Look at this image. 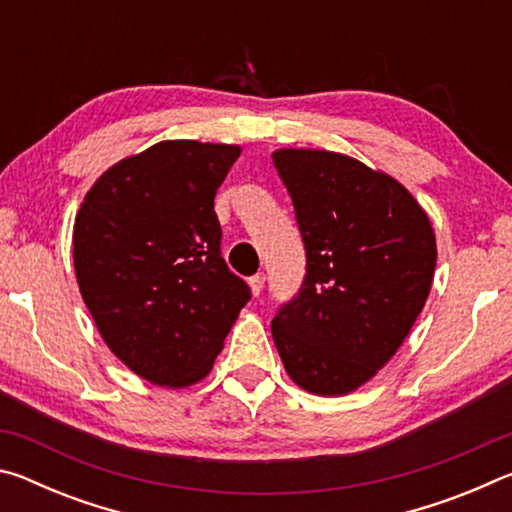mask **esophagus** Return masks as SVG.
I'll list each match as a JSON object with an SVG mask.
<instances>
[{
	"label": "esophagus",
	"instance_id": "34e87169",
	"mask_svg": "<svg viewBox=\"0 0 512 512\" xmlns=\"http://www.w3.org/2000/svg\"><path fill=\"white\" fill-rule=\"evenodd\" d=\"M264 282H266V275L264 273H257V275L250 277L248 284H250V291H253V296H259V293H262Z\"/></svg>",
	"mask_w": 512,
	"mask_h": 512
}]
</instances>
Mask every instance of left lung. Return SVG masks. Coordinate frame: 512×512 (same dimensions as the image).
Listing matches in <instances>:
<instances>
[{"mask_svg": "<svg viewBox=\"0 0 512 512\" xmlns=\"http://www.w3.org/2000/svg\"><path fill=\"white\" fill-rule=\"evenodd\" d=\"M307 250L300 293L273 318L287 375L348 395L393 359L429 298L436 235L400 180L350 155L277 149Z\"/></svg>", "mask_w": 512, "mask_h": 512, "instance_id": "1", "label": "left lung"}]
</instances>
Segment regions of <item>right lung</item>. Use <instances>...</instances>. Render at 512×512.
<instances>
[{
    "instance_id": "right-lung-1",
    "label": "right lung",
    "mask_w": 512,
    "mask_h": 512,
    "mask_svg": "<svg viewBox=\"0 0 512 512\" xmlns=\"http://www.w3.org/2000/svg\"><path fill=\"white\" fill-rule=\"evenodd\" d=\"M239 144L164 140L112 164L74 219V273L101 339L137 377L187 388L210 375L250 300L221 257L216 189Z\"/></svg>"
}]
</instances>
